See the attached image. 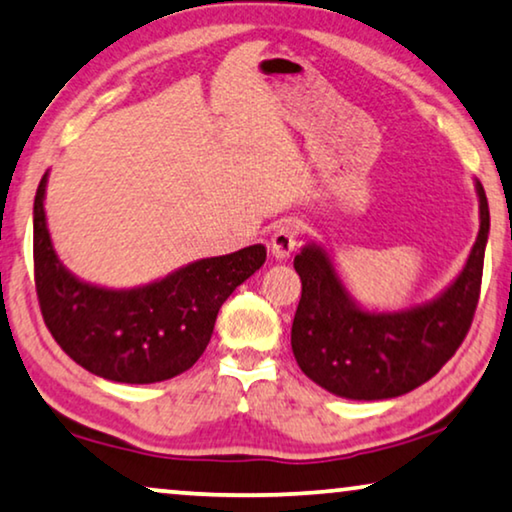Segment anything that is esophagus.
Masks as SVG:
<instances>
[{"mask_svg":"<svg viewBox=\"0 0 512 512\" xmlns=\"http://www.w3.org/2000/svg\"><path fill=\"white\" fill-rule=\"evenodd\" d=\"M299 234H301V225L297 220L280 222L278 229L271 236V255L276 259L290 257L294 253V248H297Z\"/></svg>","mask_w":512,"mask_h":512,"instance_id":"obj_1","label":"esophagus"}]
</instances>
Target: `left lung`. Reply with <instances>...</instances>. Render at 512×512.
I'll use <instances>...</instances> for the list:
<instances>
[{
    "label": "left lung",
    "instance_id": "left-lung-1",
    "mask_svg": "<svg viewBox=\"0 0 512 512\" xmlns=\"http://www.w3.org/2000/svg\"><path fill=\"white\" fill-rule=\"evenodd\" d=\"M480 229L459 276L434 299L399 311H373L352 297L334 257L306 243L294 257L301 299L292 322V352L299 369L336 397L380 401L401 397L455 355L471 327L480 297L489 236V206L475 178Z\"/></svg>",
    "mask_w": 512,
    "mask_h": 512
}]
</instances>
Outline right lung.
I'll return each instance as SVG.
<instances>
[{
  "instance_id": "1",
  "label": "right lung",
  "mask_w": 512,
  "mask_h": 512,
  "mask_svg": "<svg viewBox=\"0 0 512 512\" xmlns=\"http://www.w3.org/2000/svg\"><path fill=\"white\" fill-rule=\"evenodd\" d=\"M43 174L34 197V280L41 315L60 348L99 378L162 383L197 362L220 306L264 264L262 243L206 257L153 283L113 290L78 278L57 257L46 222Z\"/></svg>"
}]
</instances>
